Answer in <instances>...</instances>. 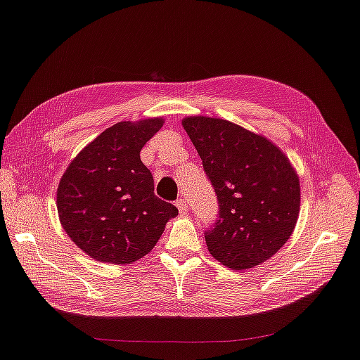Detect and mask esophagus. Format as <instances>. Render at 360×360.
Here are the masks:
<instances>
[{
    "label": "esophagus",
    "mask_w": 360,
    "mask_h": 360,
    "mask_svg": "<svg viewBox=\"0 0 360 360\" xmlns=\"http://www.w3.org/2000/svg\"><path fill=\"white\" fill-rule=\"evenodd\" d=\"M176 207H178L181 215H184L187 212V207H188L187 201L186 200H178V201H176Z\"/></svg>",
    "instance_id": "1"
}]
</instances>
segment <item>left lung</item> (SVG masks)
<instances>
[{
  "label": "left lung",
  "mask_w": 360,
  "mask_h": 360,
  "mask_svg": "<svg viewBox=\"0 0 360 360\" xmlns=\"http://www.w3.org/2000/svg\"><path fill=\"white\" fill-rule=\"evenodd\" d=\"M214 186L220 212L207 250L231 270L260 265L283 248L297 226L300 178L283 150L260 134L223 118L182 120Z\"/></svg>",
  "instance_id": "left-lung-1"
}]
</instances>
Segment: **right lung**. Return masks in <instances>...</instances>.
<instances>
[{"mask_svg":"<svg viewBox=\"0 0 360 360\" xmlns=\"http://www.w3.org/2000/svg\"><path fill=\"white\" fill-rule=\"evenodd\" d=\"M164 118L120 122L70 162L58 187L59 220L77 248L98 262L131 264L148 255L178 215L154 195L151 172L140 160Z\"/></svg>","mask_w":360,"mask_h":360,"instance_id":"right-lung-1","label":"right lung"}]
</instances>
